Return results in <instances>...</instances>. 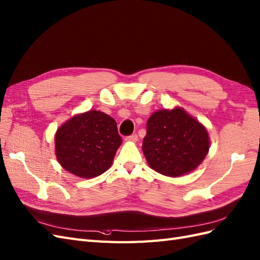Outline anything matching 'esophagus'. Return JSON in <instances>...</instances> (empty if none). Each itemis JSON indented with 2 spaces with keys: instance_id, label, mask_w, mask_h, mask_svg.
Here are the masks:
<instances>
[{
  "instance_id": "obj_1",
  "label": "esophagus",
  "mask_w": 260,
  "mask_h": 260,
  "mask_svg": "<svg viewBox=\"0 0 260 260\" xmlns=\"http://www.w3.org/2000/svg\"><path fill=\"white\" fill-rule=\"evenodd\" d=\"M125 140L126 142H133V143H136L137 140H138V136L136 135V134H133V135H131V136H127L125 138Z\"/></svg>"
}]
</instances>
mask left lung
<instances>
[{
  "label": "left lung",
  "instance_id": "left-lung-1",
  "mask_svg": "<svg viewBox=\"0 0 260 260\" xmlns=\"http://www.w3.org/2000/svg\"><path fill=\"white\" fill-rule=\"evenodd\" d=\"M209 147L205 126L182 108L159 110L148 118L143 152L155 172L177 177L194 171Z\"/></svg>",
  "mask_w": 260,
  "mask_h": 260
}]
</instances>
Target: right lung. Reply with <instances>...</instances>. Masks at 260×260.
Segmentation results:
<instances>
[{"mask_svg": "<svg viewBox=\"0 0 260 260\" xmlns=\"http://www.w3.org/2000/svg\"><path fill=\"white\" fill-rule=\"evenodd\" d=\"M54 139L58 163L83 179L105 173L122 144L114 118L94 110L70 118L57 128Z\"/></svg>", "mask_w": 260, "mask_h": 260, "instance_id": "right-lung-1", "label": "right lung"}]
</instances>
